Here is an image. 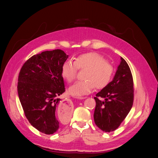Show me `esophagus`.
<instances>
[{
    "mask_svg": "<svg viewBox=\"0 0 158 158\" xmlns=\"http://www.w3.org/2000/svg\"><path fill=\"white\" fill-rule=\"evenodd\" d=\"M85 98H86V97H84V98H81V99H85ZM63 105L65 106V108L67 109H71V103H70V102L69 101H68V100H65V102H64V103H63Z\"/></svg>",
    "mask_w": 158,
    "mask_h": 158,
    "instance_id": "34e87169",
    "label": "esophagus"
}]
</instances>
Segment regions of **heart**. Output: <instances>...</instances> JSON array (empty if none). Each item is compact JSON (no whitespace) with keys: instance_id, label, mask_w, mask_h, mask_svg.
I'll list each match as a JSON object with an SVG mask.
<instances>
[{"instance_id":"heart-1","label":"heart","mask_w":158,"mask_h":158,"mask_svg":"<svg viewBox=\"0 0 158 158\" xmlns=\"http://www.w3.org/2000/svg\"><path fill=\"white\" fill-rule=\"evenodd\" d=\"M78 69H86L83 78L72 85L68 93L75 98L89 94L94 90L102 89L111 81L114 68L110 63L100 53L89 52L77 56L74 61L68 60L61 67V75L67 81L71 82L75 79Z\"/></svg>"}]
</instances>
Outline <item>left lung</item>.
I'll return each instance as SVG.
<instances>
[{
	"mask_svg": "<svg viewBox=\"0 0 158 158\" xmlns=\"http://www.w3.org/2000/svg\"><path fill=\"white\" fill-rule=\"evenodd\" d=\"M112 81L96 94L94 121L104 132L116 130L133 105V79L130 67L122 57ZM102 97L104 101L100 100Z\"/></svg>",
	"mask_w": 158,
	"mask_h": 158,
	"instance_id": "8db88e82",
	"label": "left lung"
}]
</instances>
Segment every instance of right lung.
<instances>
[{
    "label": "right lung",
    "instance_id": "1",
    "mask_svg": "<svg viewBox=\"0 0 158 158\" xmlns=\"http://www.w3.org/2000/svg\"><path fill=\"white\" fill-rule=\"evenodd\" d=\"M68 58L60 49L43 52L26 60L19 74L17 91L26 118L46 135L56 132L68 118V115L61 120L56 116L58 96L65 91L61 67Z\"/></svg>",
    "mask_w": 158,
    "mask_h": 158
}]
</instances>
